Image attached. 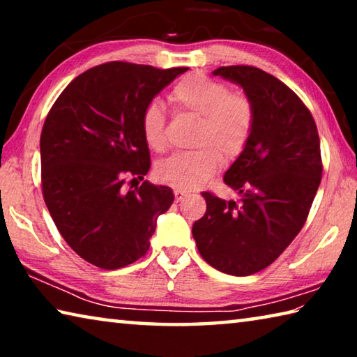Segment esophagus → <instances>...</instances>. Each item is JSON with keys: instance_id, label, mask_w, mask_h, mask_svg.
Listing matches in <instances>:
<instances>
[{"instance_id": "34e87169", "label": "esophagus", "mask_w": 357, "mask_h": 357, "mask_svg": "<svg viewBox=\"0 0 357 357\" xmlns=\"http://www.w3.org/2000/svg\"><path fill=\"white\" fill-rule=\"evenodd\" d=\"M187 195H189V193H187V192L181 190V189H174V198H176V202H181V200H183V198H185Z\"/></svg>"}]
</instances>
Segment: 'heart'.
Wrapping results in <instances>:
<instances>
[{
  "label": "heart",
  "instance_id": "1",
  "mask_svg": "<svg viewBox=\"0 0 357 357\" xmlns=\"http://www.w3.org/2000/svg\"><path fill=\"white\" fill-rule=\"evenodd\" d=\"M168 100L176 112L200 116L195 144L202 148L167 157L155 167V174L174 189H197L217 172L220 154L231 159L243 153L255 126V107L249 96L229 93L227 84L203 74L181 78L172 88ZM142 134L155 153L165 151L167 119L159 100L149 102L143 110Z\"/></svg>",
  "mask_w": 357,
  "mask_h": 357
}]
</instances>
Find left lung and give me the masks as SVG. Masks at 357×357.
<instances>
[{"instance_id":"1","label":"left lung","mask_w":357,"mask_h":357,"mask_svg":"<svg viewBox=\"0 0 357 357\" xmlns=\"http://www.w3.org/2000/svg\"><path fill=\"white\" fill-rule=\"evenodd\" d=\"M239 84L255 107V126L223 181L239 200L203 192L206 214L192 227L204 261L250 275L275 261L304 227L321 181V149L309 108L279 78L252 66L213 72Z\"/></svg>"}]
</instances>
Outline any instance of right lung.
Here are the masks:
<instances>
[{
  "label": "right lung",
  "mask_w": 357,
  "mask_h": 357,
  "mask_svg": "<svg viewBox=\"0 0 357 357\" xmlns=\"http://www.w3.org/2000/svg\"><path fill=\"white\" fill-rule=\"evenodd\" d=\"M187 68L112 61L74 78L59 94L40 134L42 193L53 222L77 255L119 269L149 249L157 217L174 200L167 185L143 179L151 168L142 134L149 102Z\"/></svg>",
  "instance_id": "1"
}]
</instances>
